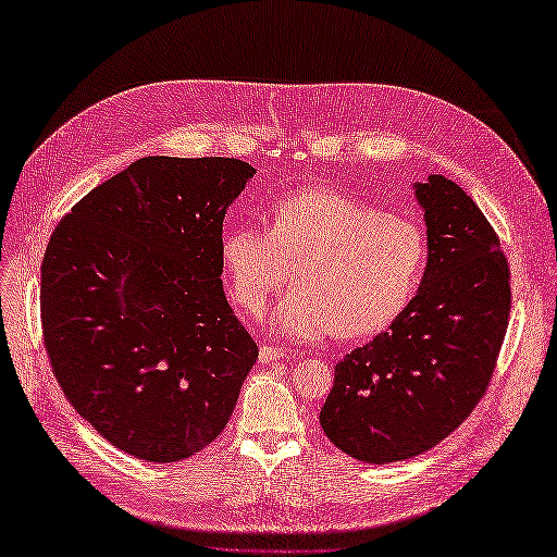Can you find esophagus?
Returning a JSON list of instances; mask_svg holds the SVG:
<instances>
[{
	"label": "esophagus",
	"instance_id": "1",
	"mask_svg": "<svg viewBox=\"0 0 557 557\" xmlns=\"http://www.w3.org/2000/svg\"><path fill=\"white\" fill-rule=\"evenodd\" d=\"M281 358H285V350L283 348L269 346V344L260 346V362L262 364H269V362H274V360H281Z\"/></svg>",
	"mask_w": 557,
	"mask_h": 557
}]
</instances>
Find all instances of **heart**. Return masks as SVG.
Listing matches in <instances>:
<instances>
[{
	"instance_id": "1",
	"label": "heart",
	"mask_w": 557,
	"mask_h": 557,
	"mask_svg": "<svg viewBox=\"0 0 557 557\" xmlns=\"http://www.w3.org/2000/svg\"><path fill=\"white\" fill-rule=\"evenodd\" d=\"M221 262L230 295L252 318L293 269L295 290L272 313L278 334L358 339L385 330L409 305L428 264V239L409 218L332 188H305L276 201L267 227L230 230Z\"/></svg>"
}]
</instances>
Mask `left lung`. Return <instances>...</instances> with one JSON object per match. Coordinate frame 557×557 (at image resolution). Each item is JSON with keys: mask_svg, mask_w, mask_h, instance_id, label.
I'll return each mask as SVG.
<instances>
[{"mask_svg": "<svg viewBox=\"0 0 557 557\" xmlns=\"http://www.w3.org/2000/svg\"><path fill=\"white\" fill-rule=\"evenodd\" d=\"M428 267L418 295L387 332L334 367L320 409L327 440L362 462L409 460L474 411L495 374L511 313L509 260L460 185H416Z\"/></svg>", "mask_w": 557, "mask_h": 557, "instance_id": "1", "label": "left lung"}]
</instances>
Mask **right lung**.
I'll list each match as a JSON object with an SVG mask.
<instances>
[{
    "instance_id": "1",
    "label": "right lung",
    "mask_w": 557,
    "mask_h": 557,
    "mask_svg": "<svg viewBox=\"0 0 557 557\" xmlns=\"http://www.w3.org/2000/svg\"><path fill=\"white\" fill-rule=\"evenodd\" d=\"M252 174L234 158H141L48 242L50 369L72 407L134 458L176 462L209 446L258 360L221 281L225 211Z\"/></svg>"
}]
</instances>
